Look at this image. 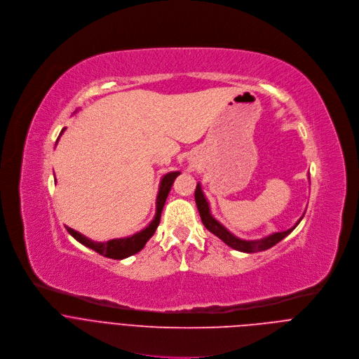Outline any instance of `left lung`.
<instances>
[{"instance_id":"1","label":"left lung","mask_w":359,"mask_h":359,"mask_svg":"<svg viewBox=\"0 0 359 359\" xmlns=\"http://www.w3.org/2000/svg\"><path fill=\"white\" fill-rule=\"evenodd\" d=\"M195 202H196V206H198V210H199V215H201V219H202V224L205 225V228L213 233L215 236H218L222 242H225L228 246H231L232 249L235 250H239V252H245V253H255V252H263V250H267L270 248H273L276 243H278L280 241H283L285 236L290 235L296 226L300 224V221L303 219V217L297 221V224L287 229L284 232H276V233H271L266 238H262V239H255V241H245V239H241L238 236H235L232 232H229L221 222H218L217 219H215L212 217L210 213V209H209V202L208 199L205 198L203 192H202V188H201V184L198 182L196 184V189H195Z\"/></svg>"}]
</instances>
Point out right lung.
Segmentation results:
<instances>
[{
	"instance_id": "add662e5",
	"label": "right lung",
	"mask_w": 359,
	"mask_h": 359,
	"mask_svg": "<svg viewBox=\"0 0 359 359\" xmlns=\"http://www.w3.org/2000/svg\"><path fill=\"white\" fill-rule=\"evenodd\" d=\"M65 131V128H62L59 137L62 135V133ZM57 137V140H59ZM56 140V142H57ZM180 171H172V172H167L160 182V189H158V195H157V201H156V215L154 219L149 224V226H146L142 231L134 233L133 236L128 238H118V239H111L107 242H95L89 238H86L85 235L76 232L75 229L72 228H66V231L74 236L79 243L85 245L86 248L97 252L102 256L110 257V259H116V260H121L126 259L128 256H133L135 253H138L142 248L146 246V243L149 242V239L154 235L156 229L160 225V219H161V212L164 208V203L167 201V196L171 191V187L175 181V178L180 175Z\"/></svg>"
}]
</instances>
